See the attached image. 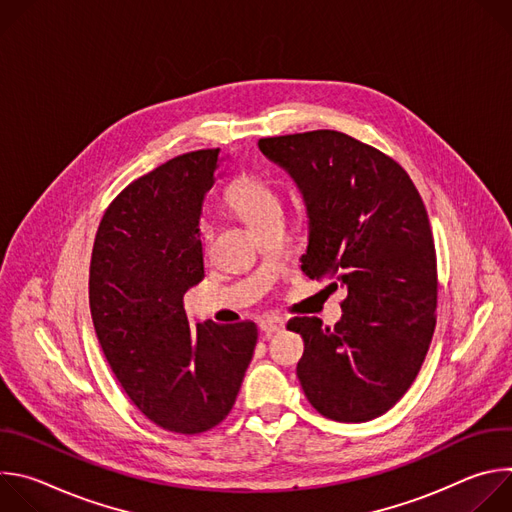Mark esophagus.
<instances>
[{"mask_svg": "<svg viewBox=\"0 0 512 512\" xmlns=\"http://www.w3.org/2000/svg\"><path fill=\"white\" fill-rule=\"evenodd\" d=\"M283 328H285V322L279 320V318H265V320H261V330L265 334H277Z\"/></svg>", "mask_w": 512, "mask_h": 512, "instance_id": "esophagus-1", "label": "esophagus"}]
</instances>
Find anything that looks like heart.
Returning a JSON list of instances; mask_svg holds the SVG:
<instances>
[{
    "label": "heart",
    "instance_id": "1",
    "mask_svg": "<svg viewBox=\"0 0 512 512\" xmlns=\"http://www.w3.org/2000/svg\"><path fill=\"white\" fill-rule=\"evenodd\" d=\"M227 204L241 216V221L249 229H255L267 218L281 214V202L275 188L259 176H243L233 182L227 190ZM208 237L210 231L204 225L202 239L208 241Z\"/></svg>",
    "mask_w": 512,
    "mask_h": 512
}]
</instances>
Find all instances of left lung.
I'll list each match as a JSON object with an SVG mask.
<instances>
[{"label":"left lung","instance_id":"1","mask_svg":"<svg viewBox=\"0 0 512 512\" xmlns=\"http://www.w3.org/2000/svg\"><path fill=\"white\" fill-rule=\"evenodd\" d=\"M296 182L308 214L302 271L342 287V320L294 318L304 338L298 379L324 417L360 423L387 413L415 381L437 306L429 218L407 172L330 129L259 139Z\"/></svg>","mask_w":512,"mask_h":512}]
</instances>
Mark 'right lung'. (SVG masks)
<instances>
[{"label": "right lung", "mask_w": 512, "mask_h": 512, "mask_svg": "<svg viewBox=\"0 0 512 512\" xmlns=\"http://www.w3.org/2000/svg\"><path fill=\"white\" fill-rule=\"evenodd\" d=\"M218 154L190 152L131 182L91 257V316L111 371L145 417L186 435L229 415L257 344L253 322L192 324L182 302L204 277L200 216Z\"/></svg>", "instance_id": "1"}]
</instances>
